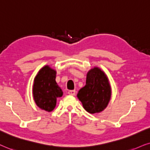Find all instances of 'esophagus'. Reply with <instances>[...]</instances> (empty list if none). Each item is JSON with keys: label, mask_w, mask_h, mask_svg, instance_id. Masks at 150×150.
<instances>
[{"label": "esophagus", "mask_w": 150, "mask_h": 150, "mask_svg": "<svg viewBox=\"0 0 150 150\" xmlns=\"http://www.w3.org/2000/svg\"><path fill=\"white\" fill-rule=\"evenodd\" d=\"M68 93H69L70 95L75 96V94H76V92H75V91H68Z\"/></svg>", "instance_id": "34e87169"}]
</instances>
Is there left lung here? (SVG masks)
I'll list each match as a JSON object with an SVG mask.
<instances>
[{"label":"left lung","mask_w":150,"mask_h":150,"mask_svg":"<svg viewBox=\"0 0 150 150\" xmlns=\"http://www.w3.org/2000/svg\"><path fill=\"white\" fill-rule=\"evenodd\" d=\"M77 97L88 112L95 114L103 111L111 97V87L104 72L98 67L90 70L85 86L79 90Z\"/></svg>","instance_id":"8db88e82"}]
</instances>
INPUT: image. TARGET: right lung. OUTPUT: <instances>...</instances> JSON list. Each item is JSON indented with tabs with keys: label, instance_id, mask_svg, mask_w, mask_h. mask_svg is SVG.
I'll return each mask as SVG.
<instances>
[{
	"label": "right lung",
	"instance_id": "add662e5",
	"mask_svg": "<svg viewBox=\"0 0 150 150\" xmlns=\"http://www.w3.org/2000/svg\"><path fill=\"white\" fill-rule=\"evenodd\" d=\"M55 77L56 71L47 65L40 70L34 79L33 99L38 107L47 112L53 110L56 105L57 99L63 95Z\"/></svg>",
	"mask_w": 150,
	"mask_h": 150
}]
</instances>
